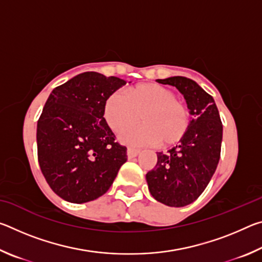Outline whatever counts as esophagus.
I'll use <instances>...</instances> for the list:
<instances>
[{"mask_svg": "<svg viewBox=\"0 0 262 262\" xmlns=\"http://www.w3.org/2000/svg\"><path fill=\"white\" fill-rule=\"evenodd\" d=\"M139 154H140V150H137V149H133V148H128L127 149V156H128V158H134Z\"/></svg>", "mask_w": 262, "mask_h": 262, "instance_id": "34e87169", "label": "esophagus"}]
</instances>
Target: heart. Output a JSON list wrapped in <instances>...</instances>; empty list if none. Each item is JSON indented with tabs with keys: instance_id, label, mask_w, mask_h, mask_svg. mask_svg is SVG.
Here are the masks:
<instances>
[{
	"instance_id": "obj_1",
	"label": "heart",
	"mask_w": 262,
	"mask_h": 262,
	"mask_svg": "<svg viewBox=\"0 0 262 262\" xmlns=\"http://www.w3.org/2000/svg\"><path fill=\"white\" fill-rule=\"evenodd\" d=\"M140 117L143 125L122 134L123 143L167 148L181 141L189 126L187 106L177 99L173 91L158 84H140L128 89L126 96L114 92L105 101V121L114 133L127 130Z\"/></svg>"
}]
</instances>
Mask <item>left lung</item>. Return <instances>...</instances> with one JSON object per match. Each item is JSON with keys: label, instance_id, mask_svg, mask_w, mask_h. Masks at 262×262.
<instances>
[{"label": "left lung", "instance_id": "left-lung-1", "mask_svg": "<svg viewBox=\"0 0 262 262\" xmlns=\"http://www.w3.org/2000/svg\"><path fill=\"white\" fill-rule=\"evenodd\" d=\"M157 82L178 89L193 119L178 145L165 154L157 152L156 166L145 178L158 202L184 207L200 196L215 173L223 126L214 98L193 79L173 76Z\"/></svg>", "mask_w": 262, "mask_h": 262}]
</instances>
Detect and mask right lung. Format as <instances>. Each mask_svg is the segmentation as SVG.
<instances>
[{
  "label": "right lung",
  "mask_w": 262,
  "mask_h": 262,
  "mask_svg": "<svg viewBox=\"0 0 262 262\" xmlns=\"http://www.w3.org/2000/svg\"><path fill=\"white\" fill-rule=\"evenodd\" d=\"M125 84L86 72L48 97L37 125L38 161L47 184L63 200H96L126 163L127 148L114 141L104 118L106 99Z\"/></svg>",
  "instance_id": "right-lung-1"
}]
</instances>
